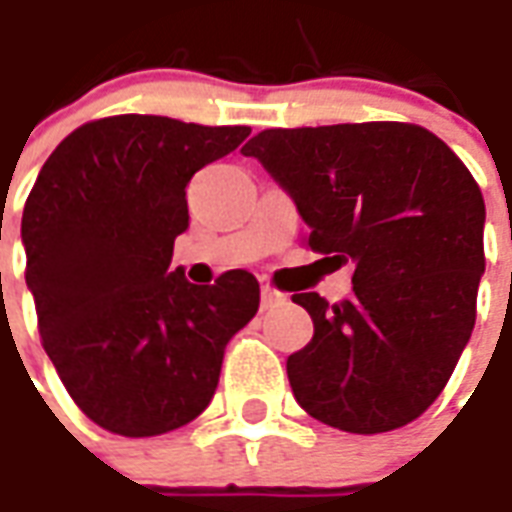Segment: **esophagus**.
Here are the masks:
<instances>
[{
  "label": "esophagus",
  "mask_w": 512,
  "mask_h": 512,
  "mask_svg": "<svg viewBox=\"0 0 512 512\" xmlns=\"http://www.w3.org/2000/svg\"><path fill=\"white\" fill-rule=\"evenodd\" d=\"M281 303H286L284 292H278L275 286H262V308L264 311H267V308L281 306Z\"/></svg>",
  "instance_id": "34e87169"
}]
</instances>
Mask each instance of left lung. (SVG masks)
<instances>
[{
    "mask_svg": "<svg viewBox=\"0 0 512 512\" xmlns=\"http://www.w3.org/2000/svg\"><path fill=\"white\" fill-rule=\"evenodd\" d=\"M242 154L295 198L306 248L355 262L350 300L292 295L314 320L311 342L286 361L295 400L361 436L419 419L477 320L485 201L469 168L402 121L264 129Z\"/></svg>",
    "mask_w": 512,
    "mask_h": 512,
    "instance_id": "left-lung-1",
    "label": "left lung"
}]
</instances>
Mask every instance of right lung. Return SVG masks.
<instances>
[{"label":"right lung","instance_id":"1","mask_svg":"<svg viewBox=\"0 0 512 512\" xmlns=\"http://www.w3.org/2000/svg\"><path fill=\"white\" fill-rule=\"evenodd\" d=\"M250 126L165 115L82 123L54 148L21 217L38 331L79 411L110 433L148 438L212 402L228 339L259 311V281L212 286L170 273L190 223L187 181Z\"/></svg>","mask_w":512,"mask_h":512}]
</instances>
